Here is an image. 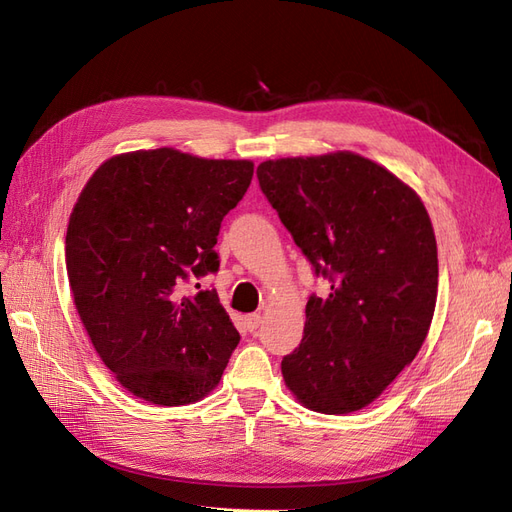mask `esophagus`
I'll list each match as a JSON object with an SVG mask.
<instances>
[{"mask_svg":"<svg viewBox=\"0 0 512 512\" xmlns=\"http://www.w3.org/2000/svg\"><path fill=\"white\" fill-rule=\"evenodd\" d=\"M262 324V316L260 314H247L245 316V329L250 331V333H254L258 327Z\"/></svg>","mask_w":512,"mask_h":512,"instance_id":"1","label":"esophagus"}]
</instances>
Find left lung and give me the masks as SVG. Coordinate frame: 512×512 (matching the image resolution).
I'll use <instances>...</instances> for the list:
<instances>
[{"label": "left lung", "instance_id": "1", "mask_svg": "<svg viewBox=\"0 0 512 512\" xmlns=\"http://www.w3.org/2000/svg\"><path fill=\"white\" fill-rule=\"evenodd\" d=\"M260 190L329 277L309 297L299 348L282 376L301 406L350 414L378 399L421 350L438 297V245L408 183L359 153L267 160Z\"/></svg>", "mask_w": 512, "mask_h": 512}]
</instances>
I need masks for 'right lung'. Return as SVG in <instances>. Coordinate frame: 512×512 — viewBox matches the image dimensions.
<instances>
[{
    "mask_svg": "<svg viewBox=\"0 0 512 512\" xmlns=\"http://www.w3.org/2000/svg\"><path fill=\"white\" fill-rule=\"evenodd\" d=\"M252 175L250 160L173 147L119 153L89 177L70 213L76 312L117 382L149 404L207 397L239 344L218 292L185 297L181 282L218 271L220 224Z\"/></svg>",
    "mask_w": 512,
    "mask_h": 512,
    "instance_id": "1",
    "label": "right lung"
}]
</instances>
